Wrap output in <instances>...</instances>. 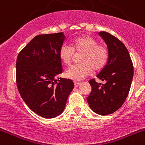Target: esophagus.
<instances>
[{
    "mask_svg": "<svg viewBox=\"0 0 145 145\" xmlns=\"http://www.w3.org/2000/svg\"><path fill=\"white\" fill-rule=\"evenodd\" d=\"M81 83H79V82H75L74 83V85H75V87H78L79 86H80Z\"/></svg>",
    "mask_w": 145,
    "mask_h": 145,
    "instance_id": "34e87169",
    "label": "esophagus"
}]
</instances>
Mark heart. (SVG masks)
Wrapping results in <instances>:
<instances>
[{
  "mask_svg": "<svg viewBox=\"0 0 145 145\" xmlns=\"http://www.w3.org/2000/svg\"><path fill=\"white\" fill-rule=\"evenodd\" d=\"M74 52H83L78 65L70 67L65 72V76L75 81H80L92 73L105 67L109 59V49L105 45L98 43L97 40L90 35H84L77 37L72 42V46L64 43L59 51V57L61 63L70 65L73 58Z\"/></svg>",
  "mask_w": 145,
  "mask_h": 145,
  "instance_id": "obj_1",
  "label": "heart"
}]
</instances>
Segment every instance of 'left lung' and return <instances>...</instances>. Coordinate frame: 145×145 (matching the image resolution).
Returning <instances> with one entry per match:
<instances>
[{
  "label": "left lung",
  "mask_w": 145,
  "mask_h": 145,
  "mask_svg": "<svg viewBox=\"0 0 145 145\" xmlns=\"http://www.w3.org/2000/svg\"><path fill=\"white\" fill-rule=\"evenodd\" d=\"M109 49L107 64L97 77L105 84L91 79V92L87 102L92 110L101 116L113 113L123 105L129 95L134 76V67L127 48L116 37L99 32Z\"/></svg>",
  "instance_id": "1"
}]
</instances>
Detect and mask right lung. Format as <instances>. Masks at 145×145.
I'll use <instances>...</instances> for the list:
<instances>
[{"label":"right lung","instance_id":"add662e5","mask_svg":"<svg viewBox=\"0 0 145 145\" xmlns=\"http://www.w3.org/2000/svg\"><path fill=\"white\" fill-rule=\"evenodd\" d=\"M65 38L63 33L37 35L16 59V86L22 98L30 110L46 118L63 112L74 88L70 79L56 80L62 72L59 51Z\"/></svg>","mask_w":145,"mask_h":145}]
</instances>
